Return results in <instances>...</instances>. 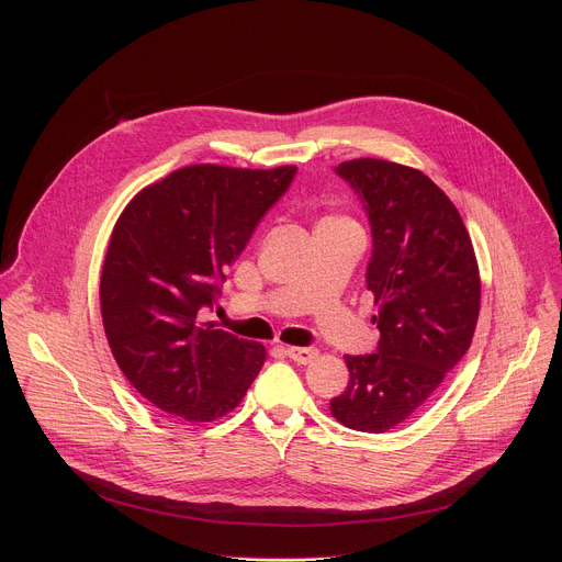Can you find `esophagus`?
Returning <instances> with one entry per match:
<instances>
[{
  "label": "esophagus",
  "mask_w": 562,
  "mask_h": 562,
  "mask_svg": "<svg viewBox=\"0 0 562 562\" xmlns=\"http://www.w3.org/2000/svg\"><path fill=\"white\" fill-rule=\"evenodd\" d=\"M284 352H286L289 360L299 362V364H310L318 358V350L312 348V346H289Z\"/></svg>",
  "instance_id": "34e87169"
}]
</instances>
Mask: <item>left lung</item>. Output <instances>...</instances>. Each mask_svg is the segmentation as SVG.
I'll use <instances>...</instances> for the list:
<instances>
[{
  "mask_svg": "<svg viewBox=\"0 0 562 562\" xmlns=\"http://www.w3.org/2000/svg\"><path fill=\"white\" fill-rule=\"evenodd\" d=\"M371 227L367 289L380 339L346 356L348 387L330 401L339 424L385 432L403 424L469 350L481 310L474 246L453 206L422 170L382 159L335 168Z\"/></svg>",
  "mask_w": 562,
  "mask_h": 562,
  "instance_id": "obj_1",
  "label": "left lung"
}]
</instances>
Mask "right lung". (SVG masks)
Listing matches in <instances>:
<instances>
[{
    "mask_svg": "<svg viewBox=\"0 0 562 562\" xmlns=\"http://www.w3.org/2000/svg\"><path fill=\"white\" fill-rule=\"evenodd\" d=\"M296 172L180 168L143 189L117 218L100 278L106 341L136 392L168 415L214 422L257 378L263 346L200 314L214 310L227 266Z\"/></svg>",
    "mask_w": 562,
    "mask_h": 562,
    "instance_id": "1",
    "label": "right lung"
}]
</instances>
